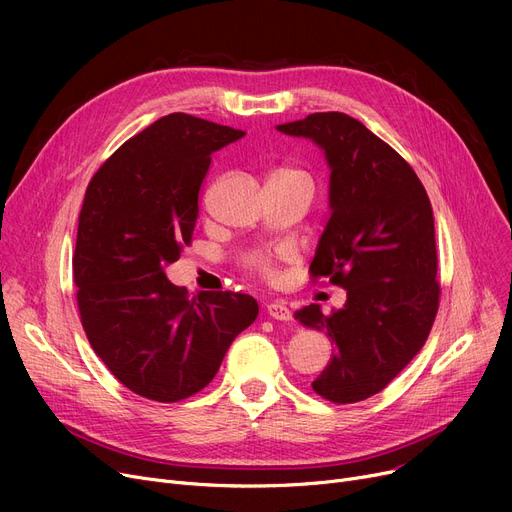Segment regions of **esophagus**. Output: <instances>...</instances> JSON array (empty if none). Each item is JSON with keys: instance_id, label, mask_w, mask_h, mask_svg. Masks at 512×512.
<instances>
[{"instance_id": "obj_1", "label": "esophagus", "mask_w": 512, "mask_h": 512, "mask_svg": "<svg viewBox=\"0 0 512 512\" xmlns=\"http://www.w3.org/2000/svg\"><path fill=\"white\" fill-rule=\"evenodd\" d=\"M265 311L272 319H278V321H290L292 319L290 309L286 307V303H280V301H272L270 305L265 307Z\"/></svg>"}]
</instances>
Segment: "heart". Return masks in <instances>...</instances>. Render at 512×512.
I'll list each match as a JSON object with an SVG mask.
<instances>
[{
  "mask_svg": "<svg viewBox=\"0 0 512 512\" xmlns=\"http://www.w3.org/2000/svg\"><path fill=\"white\" fill-rule=\"evenodd\" d=\"M284 176H301V178H307L305 174H301V172H297V170H278L272 178H284ZM251 265L255 267L257 272H261V274H265V276L272 274V261H270V257H267V255H255V257L251 259Z\"/></svg>",
  "mask_w": 512,
  "mask_h": 512,
  "instance_id": "b5f03b06",
  "label": "heart"
}]
</instances>
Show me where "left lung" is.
<instances>
[{"label": "left lung", "instance_id": "left-lung-1", "mask_svg": "<svg viewBox=\"0 0 512 512\" xmlns=\"http://www.w3.org/2000/svg\"><path fill=\"white\" fill-rule=\"evenodd\" d=\"M276 130L313 141L330 168V220L311 274L346 290V303L294 313L336 344L311 384L338 405L384 390L421 351L438 313L434 211L413 168L390 145L340 112H319Z\"/></svg>", "mask_w": 512, "mask_h": 512}]
</instances>
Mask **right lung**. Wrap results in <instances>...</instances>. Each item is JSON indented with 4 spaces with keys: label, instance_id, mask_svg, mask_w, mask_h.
<instances>
[{
    "label": "right lung",
    "instance_id": "1",
    "mask_svg": "<svg viewBox=\"0 0 512 512\" xmlns=\"http://www.w3.org/2000/svg\"><path fill=\"white\" fill-rule=\"evenodd\" d=\"M245 134L170 114L128 139L87 186L72 259L80 321L107 369L149 400L203 390L257 319L249 294L188 299L166 276L191 242L211 155Z\"/></svg>",
    "mask_w": 512,
    "mask_h": 512
}]
</instances>
